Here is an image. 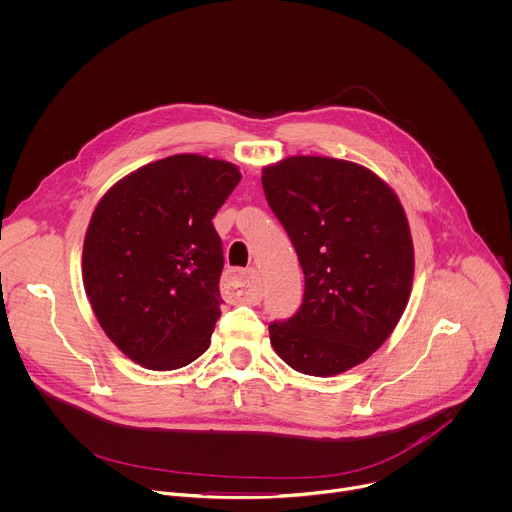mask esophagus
Wrapping results in <instances>:
<instances>
[{
  "instance_id": "34e87169",
  "label": "esophagus",
  "mask_w": 512,
  "mask_h": 512,
  "mask_svg": "<svg viewBox=\"0 0 512 512\" xmlns=\"http://www.w3.org/2000/svg\"><path fill=\"white\" fill-rule=\"evenodd\" d=\"M225 297L227 299L259 301L261 299L259 271L255 267H249L243 271H233L225 283Z\"/></svg>"
}]
</instances>
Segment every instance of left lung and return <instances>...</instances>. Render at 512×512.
<instances>
[{
	"label": "left lung",
	"mask_w": 512,
	"mask_h": 512,
	"mask_svg": "<svg viewBox=\"0 0 512 512\" xmlns=\"http://www.w3.org/2000/svg\"><path fill=\"white\" fill-rule=\"evenodd\" d=\"M261 181L305 275L301 309L269 325L271 345L303 375L345 373L389 339L409 303L405 209L371 169L333 157L293 155L263 167Z\"/></svg>",
	"instance_id": "1"
}]
</instances>
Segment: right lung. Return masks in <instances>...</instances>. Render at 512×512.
<instances>
[{
    "label": "right lung",
    "instance_id": "add662e5",
    "mask_svg": "<svg viewBox=\"0 0 512 512\" xmlns=\"http://www.w3.org/2000/svg\"><path fill=\"white\" fill-rule=\"evenodd\" d=\"M239 181L229 161L181 153L135 169L99 199L83 287L105 335L137 365L173 371L207 351L223 303L211 219Z\"/></svg>",
    "mask_w": 512,
    "mask_h": 512
}]
</instances>
